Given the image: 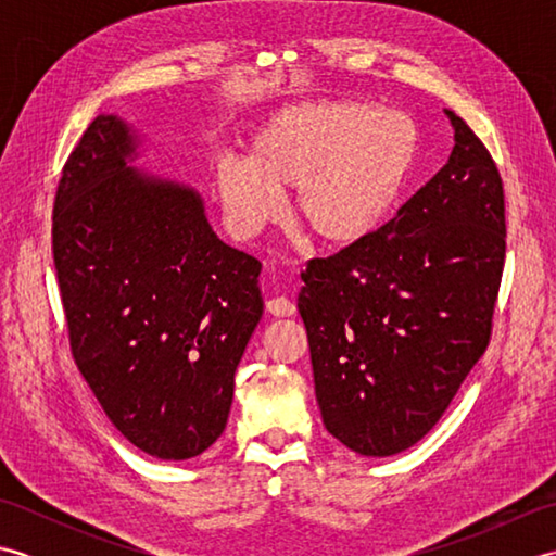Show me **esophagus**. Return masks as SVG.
<instances>
[{
  "mask_svg": "<svg viewBox=\"0 0 556 556\" xmlns=\"http://www.w3.org/2000/svg\"><path fill=\"white\" fill-rule=\"evenodd\" d=\"M267 311L271 315H277V317H289V315H296V305H293L285 296H275V299L267 301Z\"/></svg>",
  "mask_w": 556,
  "mask_h": 556,
  "instance_id": "esophagus-1",
  "label": "esophagus"
}]
</instances>
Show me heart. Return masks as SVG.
<instances>
[{
    "mask_svg": "<svg viewBox=\"0 0 556 556\" xmlns=\"http://www.w3.org/2000/svg\"><path fill=\"white\" fill-rule=\"evenodd\" d=\"M418 155V128L401 112L327 100L293 104L257 128L243 162L217 164L222 215L255 236L291 193V219L325 248H349L387 222Z\"/></svg>",
    "mask_w": 556,
    "mask_h": 556,
    "instance_id": "b5f03b06",
    "label": "heart"
}]
</instances>
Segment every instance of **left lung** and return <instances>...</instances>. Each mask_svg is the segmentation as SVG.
I'll return each instance as SVG.
<instances>
[{"mask_svg": "<svg viewBox=\"0 0 556 556\" xmlns=\"http://www.w3.org/2000/svg\"><path fill=\"white\" fill-rule=\"evenodd\" d=\"M444 167L368 239L301 271L315 396L361 456L420 442L488 349L504 253V188L452 110Z\"/></svg>", "mask_w": 556, "mask_h": 556, "instance_id": "1", "label": "left lung"}]
</instances>
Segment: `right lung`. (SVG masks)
<instances>
[{
  "label": "right lung",
  "instance_id": "1",
  "mask_svg": "<svg viewBox=\"0 0 556 556\" xmlns=\"http://www.w3.org/2000/svg\"><path fill=\"white\" fill-rule=\"evenodd\" d=\"M140 143L116 114L88 126L59 179L52 253L102 410L140 452L184 460L227 428L263 265L212 231L195 188L131 167Z\"/></svg>",
  "mask_w": 556,
  "mask_h": 556
}]
</instances>
